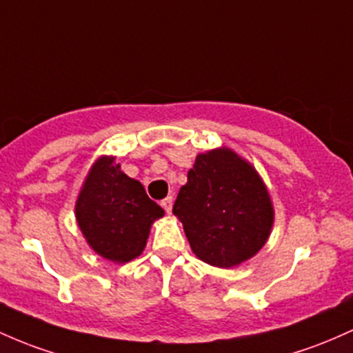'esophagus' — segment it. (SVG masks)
<instances>
[{"instance_id": "esophagus-1", "label": "esophagus", "mask_w": 353, "mask_h": 353, "mask_svg": "<svg viewBox=\"0 0 353 353\" xmlns=\"http://www.w3.org/2000/svg\"><path fill=\"white\" fill-rule=\"evenodd\" d=\"M161 207L165 208L166 213H172V207H173V198L172 196H166L165 200H161Z\"/></svg>"}]
</instances>
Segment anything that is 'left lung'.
Segmentation results:
<instances>
[{
	"instance_id": "obj_1",
	"label": "left lung",
	"mask_w": 353,
	"mask_h": 353,
	"mask_svg": "<svg viewBox=\"0 0 353 353\" xmlns=\"http://www.w3.org/2000/svg\"><path fill=\"white\" fill-rule=\"evenodd\" d=\"M173 215L183 223L192 252L201 262L232 268L262 250L275 210L255 166L220 146L196 155Z\"/></svg>"
}]
</instances>
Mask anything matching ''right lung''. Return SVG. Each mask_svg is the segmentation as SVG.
I'll use <instances>...</instances> for the list:
<instances>
[{
	"label": "right lung",
	"instance_id": "obj_1",
	"mask_svg": "<svg viewBox=\"0 0 353 353\" xmlns=\"http://www.w3.org/2000/svg\"><path fill=\"white\" fill-rule=\"evenodd\" d=\"M114 160L117 157L103 155L91 165L74 216L91 250L110 262L126 263L143 253L150 228L165 210Z\"/></svg>",
	"mask_w": 353,
	"mask_h": 353
}]
</instances>
